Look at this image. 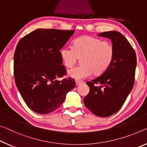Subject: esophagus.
<instances>
[{"instance_id": "esophagus-1", "label": "esophagus", "mask_w": 147, "mask_h": 147, "mask_svg": "<svg viewBox=\"0 0 147 147\" xmlns=\"http://www.w3.org/2000/svg\"><path fill=\"white\" fill-rule=\"evenodd\" d=\"M76 85H80L81 83H83V82L82 81H80V80H76Z\"/></svg>"}]
</instances>
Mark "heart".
Returning a JSON list of instances; mask_svg holds the SVG:
<instances>
[{"mask_svg": "<svg viewBox=\"0 0 147 147\" xmlns=\"http://www.w3.org/2000/svg\"><path fill=\"white\" fill-rule=\"evenodd\" d=\"M114 47L111 42L90 35H83L73 41L72 48L64 47L59 51L63 65L71 68L81 59V65L68 71L75 79L86 78L93 74H103L111 65L114 57Z\"/></svg>", "mask_w": 147, "mask_h": 147, "instance_id": "1", "label": "heart"}]
</instances>
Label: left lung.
I'll list each match as a JSON object with an SVG mask.
<instances>
[{
  "mask_svg": "<svg viewBox=\"0 0 147 147\" xmlns=\"http://www.w3.org/2000/svg\"><path fill=\"white\" fill-rule=\"evenodd\" d=\"M98 36L111 39L114 47V57L105 73L86 83L89 92L83 102L96 116L108 117L120 110L131 91L137 58L134 48L120 33L107 31Z\"/></svg>",
  "mask_w": 147,
  "mask_h": 147,
  "instance_id": "8db88e82",
  "label": "left lung"
}]
</instances>
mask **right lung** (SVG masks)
I'll return each instance as SVG.
<instances>
[{"instance_id":"add662e5","label":"right lung","mask_w":147,"mask_h":147,"mask_svg":"<svg viewBox=\"0 0 147 147\" xmlns=\"http://www.w3.org/2000/svg\"><path fill=\"white\" fill-rule=\"evenodd\" d=\"M75 30L37 29L18 43L13 56L15 83L28 107L40 114L60 107L66 94L76 86L67 74L59 51Z\"/></svg>"}]
</instances>
